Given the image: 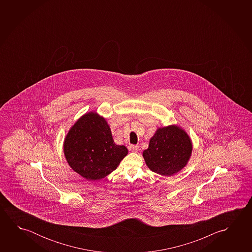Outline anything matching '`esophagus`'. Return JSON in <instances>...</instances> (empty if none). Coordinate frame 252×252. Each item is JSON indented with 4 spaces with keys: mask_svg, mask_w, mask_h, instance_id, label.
Returning a JSON list of instances; mask_svg holds the SVG:
<instances>
[{
    "mask_svg": "<svg viewBox=\"0 0 252 252\" xmlns=\"http://www.w3.org/2000/svg\"><path fill=\"white\" fill-rule=\"evenodd\" d=\"M128 149H129V151H131V152H138V151L140 150V147H139L138 145H130V146L128 147Z\"/></svg>",
    "mask_w": 252,
    "mask_h": 252,
    "instance_id": "obj_1",
    "label": "esophagus"
}]
</instances>
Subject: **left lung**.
Returning a JSON list of instances; mask_svg holds the SVG:
<instances>
[{
    "instance_id": "1",
    "label": "left lung",
    "mask_w": 252,
    "mask_h": 252,
    "mask_svg": "<svg viewBox=\"0 0 252 252\" xmlns=\"http://www.w3.org/2000/svg\"><path fill=\"white\" fill-rule=\"evenodd\" d=\"M191 152L192 142L187 132L178 126L170 125L157 129L142 156L150 170L171 177L187 165Z\"/></svg>"
}]
</instances>
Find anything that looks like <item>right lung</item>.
Masks as SVG:
<instances>
[{"instance_id": "obj_1", "label": "right lung", "mask_w": 252, "mask_h": 252, "mask_svg": "<svg viewBox=\"0 0 252 252\" xmlns=\"http://www.w3.org/2000/svg\"><path fill=\"white\" fill-rule=\"evenodd\" d=\"M63 151L71 169L89 181L112 173L128 154L125 146L115 144L107 121L95 112L85 113L72 126Z\"/></svg>"}]
</instances>
